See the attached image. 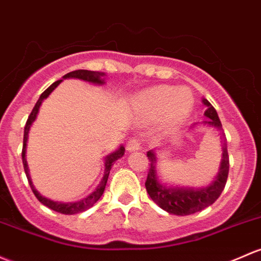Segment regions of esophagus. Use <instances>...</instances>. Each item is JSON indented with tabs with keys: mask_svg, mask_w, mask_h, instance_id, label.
Returning a JSON list of instances; mask_svg holds the SVG:
<instances>
[{
	"mask_svg": "<svg viewBox=\"0 0 261 261\" xmlns=\"http://www.w3.org/2000/svg\"><path fill=\"white\" fill-rule=\"evenodd\" d=\"M140 145H141V142H140L139 139L136 138H133L130 139L127 141V144H126V150L127 151H136V150H140Z\"/></svg>",
	"mask_w": 261,
	"mask_h": 261,
	"instance_id": "esophagus-1",
	"label": "esophagus"
}]
</instances>
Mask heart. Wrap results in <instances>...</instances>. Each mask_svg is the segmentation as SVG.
Listing matches in <instances>:
<instances>
[{"mask_svg":"<svg viewBox=\"0 0 261 261\" xmlns=\"http://www.w3.org/2000/svg\"><path fill=\"white\" fill-rule=\"evenodd\" d=\"M193 103V97L185 90L158 86L136 96L131 108L145 120H155L165 115L169 125H177L189 116Z\"/></svg>","mask_w":261,"mask_h":261,"instance_id":"b5f03b06","label":"heart"}]
</instances>
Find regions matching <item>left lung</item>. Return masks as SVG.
Here are the masks:
<instances>
[{
    "mask_svg": "<svg viewBox=\"0 0 261 261\" xmlns=\"http://www.w3.org/2000/svg\"><path fill=\"white\" fill-rule=\"evenodd\" d=\"M202 103L207 108L204 114L207 119L202 121V123L218 128L220 131L223 130L220 119H219L218 112L214 109V106L206 98H202ZM221 142H223V147H221L223 149V159H221L218 176L215 177L211 185L202 189L167 188V186L160 184V181L158 180V175H156V155L152 150L147 151L150 167L145 186H146V191L152 199V201L169 214L181 216L195 214L197 211H201L205 207L214 204L223 193L225 185H226L227 175H229V155H227L226 139L224 138Z\"/></svg>",
    "mask_w": 261,
    "mask_h": 261,
    "instance_id": "8db88e82",
    "label": "left lung"
}]
</instances>
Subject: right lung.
<instances>
[{
	"label": "right lung",
	"mask_w": 261,
	"mask_h": 261,
	"mask_svg": "<svg viewBox=\"0 0 261 261\" xmlns=\"http://www.w3.org/2000/svg\"><path fill=\"white\" fill-rule=\"evenodd\" d=\"M103 76H105V72H98V71H89V70H76V71H72V72L66 73V75L64 76V79H70V77L80 79V80H84V81H87V82H92V84L102 85V84H105V81H103V79H102ZM61 81L62 80H59V81L54 82V84H52L50 87H47V89H46L45 91H43L42 94H41L40 98H38V101L36 102V105H35V108L32 109L31 114H30L29 119H27L26 125H24V133H23V147H22V164H23L24 172H26L27 180H29L30 186H31L32 193H34L35 196L37 197L38 201H40L41 204L45 205V206L50 207L51 210L57 211V213L65 214V215H73V214L82 213V211H85V210L90 209V207H91V206H94V205L96 204V201H97V200L100 199L101 196H102L103 191H105L106 182H108L111 166L114 165V163L117 160V159L122 158L123 153H125V147L120 146L119 150H116V151H115V152L110 153L109 156H106V159H105V172H103V177H102V180H101L100 185H98L97 188H96V190L91 194V195L85 197V199L80 200V201H76V202L54 201V200L47 199V197L42 196L40 193H38L36 189H35V186L32 185L31 177H30V174H29V166H27V161H26L27 138H29V131H30V127H31L32 122H34L35 120H36V116H37V114H38V109H40V106H41V103H42V101L45 100V98L47 97V96L50 95L51 92L54 91V90L56 89L57 86H59V84Z\"/></svg>",
	"instance_id": "1"
}]
</instances>
